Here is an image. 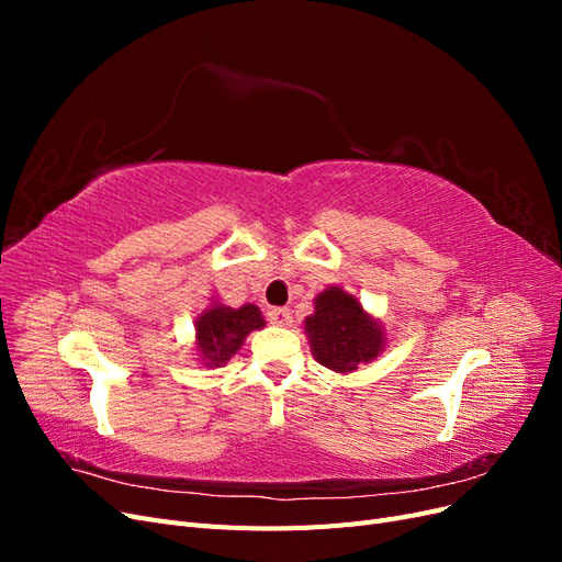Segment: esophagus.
Here are the masks:
<instances>
[{
	"label": "esophagus",
	"mask_w": 562,
	"mask_h": 562,
	"mask_svg": "<svg viewBox=\"0 0 562 562\" xmlns=\"http://www.w3.org/2000/svg\"><path fill=\"white\" fill-rule=\"evenodd\" d=\"M267 318H269L271 323H274V326H291V323H293V314H291V310H288V307H274V310H269Z\"/></svg>",
	"instance_id": "esophagus-1"
}]
</instances>
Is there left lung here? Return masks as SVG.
<instances>
[{"label": "left lung", "instance_id": "8db88e82", "mask_svg": "<svg viewBox=\"0 0 562 562\" xmlns=\"http://www.w3.org/2000/svg\"><path fill=\"white\" fill-rule=\"evenodd\" d=\"M312 351L321 366L351 372L359 363L375 359L382 335L375 321L363 314L361 302L342 288H328L316 297V312L304 321Z\"/></svg>", "mask_w": 562, "mask_h": 562}]
</instances>
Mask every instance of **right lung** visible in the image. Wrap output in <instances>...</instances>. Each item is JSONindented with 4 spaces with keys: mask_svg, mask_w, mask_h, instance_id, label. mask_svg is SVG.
<instances>
[{
    "mask_svg": "<svg viewBox=\"0 0 562 562\" xmlns=\"http://www.w3.org/2000/svg\"><path fill=\"white\" fill-rule=\"evenodd\" d=\"M262 326L265 318L252 304H244L241 310L217 304L196 321V345L203 353V361L206 366L227 363L239 351L246 335Z\"/></svg>",
    "mask_w": 562,
    "mask_h": 562,
    "instance_id": "add662e5",
    "label": "right lung"
}]
</instances>
